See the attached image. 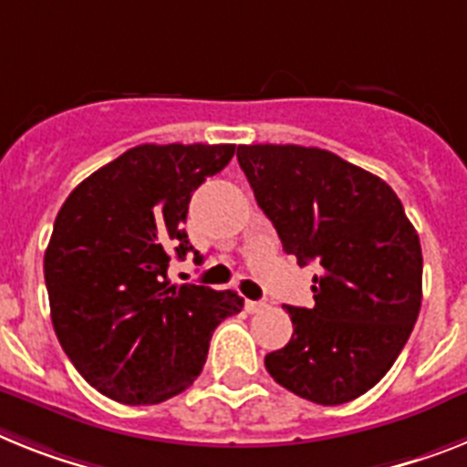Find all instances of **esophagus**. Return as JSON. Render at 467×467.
<instances>
[{"instance_id":"esophagus-1","label":"esophagus","mask_w":467,"mask_h":467,"mask_svg":"<svg viewBox=\"0 0 467 467\" xmlns=\"http://www.w3.org/2000/svg\"><path fill=\"white\" fill-rule=\"evenodd\" d=\"M244 308L249 313H261V311H265V308H268V304H265V301H249V299H246Z\"/></svg>"}]
</instances>
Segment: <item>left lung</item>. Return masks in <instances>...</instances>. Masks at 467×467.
I'll list each match as a JSON object with an SVG mask.
<instances>
[{
	"instance_id": "obj_1",
	"label": "left lung",
	"mask_w": 467,
	"mask_h": 467,
	"mask_svg": "<svg viewBox=\"0 0 467 467\" xmlns=\"http://www.w3.org/2000/svg\"><path fill=\"white\" fill-rule=\"evenodd\" d=\"M237 161L282 249L320 265L316 304L285 306L294 335L265 356V370L313 403L354 401L385 378L418 320V233L385 180L332 151L242 144Z\"/></svg>"
}]
</instances>
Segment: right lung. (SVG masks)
<instances>
[{"label":"right lung","mask_w":467,"mask_h":467,"mask_svg":"<svg viewBox=\"0 0 467 467\" xmlns=\"http://www.w3.org/2000/svg\"><path fill=\"white\" fill-rule=\"evenodd\" d=\"M234 144H140L82 180L58 211L45 252L52 323L66 356L113 401L149 406L199 378L233 289L171 285L185 258L192 192L221 173ZM197 254V252H194Z\"/></svg>","instance_id":"add662e5"}]
</instances>
